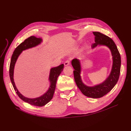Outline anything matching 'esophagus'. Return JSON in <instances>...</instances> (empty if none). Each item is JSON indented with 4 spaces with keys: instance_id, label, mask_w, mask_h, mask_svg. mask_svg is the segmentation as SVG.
Masks as SVG:
<instances>
[{
    "instance_id": "1",
    "label": "esophagus",
    "mask_w": 131,
    "mask_h": 131,
    "mask_svg": "<svg viewBox=\"0 0 131 131\" xmlns=\"http://www.w3.org/2000/svg\"><path fill=\"white\" fill-rule=\"evenodd\" d=\"M64 66H69V65L70 64V61H69V60H67V61H66L64 62Z\"/></svg>"
}]
</instances>
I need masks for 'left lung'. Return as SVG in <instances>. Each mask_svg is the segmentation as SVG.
Listing matches in <instances>:
<instances>
[{
  "label": "left lung",
  "mask_w": 131,
  "mask_h": 131,
  "mask_svg": "<svg viewBox=\"0 0 131 131\" xmlns=\"http://www.w3.org/2000/svg\"><path fill=\"white\" fill-rule=\"evenodd\" d=\"M94 35V43H92V47L97 46H105L110 49L113 56V65L111 72L103 82L93 86L86 85L81 77V66L80 60L74 58L72 61L75 81L78 88L85 96L92 98H99L109 92L116 84L118 80L121 68V56L117 46L114 41L106 35L98 31L93 32Z\"/></svg>",
  "instance_id": "8db88e82"
}]
</instances>
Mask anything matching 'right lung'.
Wrapping results in <instances>:
<instances>
[{"label": "right lung", "mask_w": 131, "mask_h": 131, "mask_svg": "<svg viewBox=\"0 0 131 131\" xmlns=\"http://www.w3.org/2000/svg\"><path fill=\"white\" fill-rule=\"evenodd\" d=\"M42 41V39L40 38H37L34 36H31L26 39L23 42L20 43L15 49L13 55H12L9 68L10 78L12 85H13L14 89L16 91V92L17 94L18 97L24 102L28 103L31 105L38 106H44L47 103H48L52 99L54 90L55 89H56V85L57 78L62 72L63 68H64V64H62L58 67H53V68H51L49 78V80L50 81V86L48 90L42 96L34 98H29L26 97L24 96H23L19 92L14 82V73L15 63L17 60L18 57L22 53V51L37 46L39 44H40Z\"/></svg>", "instance_id": "right-lung-1"}]
</instances>
